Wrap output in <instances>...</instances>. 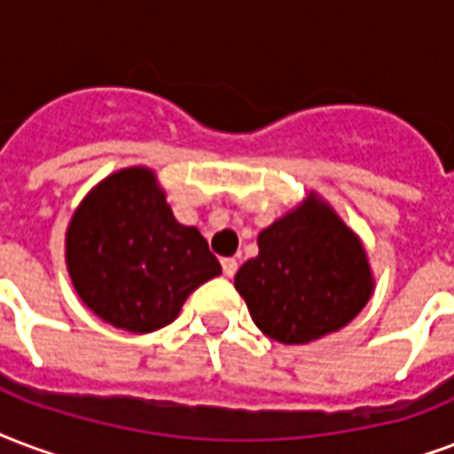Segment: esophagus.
Here are the masks:
<instances>
[{"mask_svg": "<svg viewBox=\"0 0 454 454\" xmlns=\"http://www.w3.org/2000/svg\"><path fill=\"white\" fill-rule=\"evenodd\" d=\"M221 266H223V276H228V278H233L235 271H238V262L233 257L221 259Z\"/></svg>", "mask_w": 454, "mask_h": 454, "instance_id": "34e87169", "label": "esophagus"}]
</instances>
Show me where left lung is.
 I'll list each match as a JSON object with an SVG mask.
<instances>
[{"instance_id": "8db88e82", "label": "left lung", "mask_w": 454, "mask_h": 454, "mask_svg": "<svg viewBox=\"0 0 454 454\" xmlns=\"http://www.w3.org/2000/svg\"><path fill=\"white\" fill-rule=\"evenodd\" d=\"M257 245V257L235 273V290L273 340H319L348 326L372 297L364 245L317 192L264 228Z\"/></svg>"}]
</instances>
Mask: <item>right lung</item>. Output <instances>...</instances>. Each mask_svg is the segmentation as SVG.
Listing matches in <instances>:
<instances>
[{
    "label": "right lung",
    "mask_w": 454,
    "mask_h": 454,
    "mask_svg": "<svg viewBox=\"0 0 454 454\" xmlns=\"http://www.w3.org/2000/svg\"><path fill=\"white\" fill-rule=\"evenodd\" d=\"M66 266L88 309L130 333L171 324L190 293L221 273L202 233L176 221L145 166L106 176L78 204Z\"/></svg>",
    "instance_id": "1"
}]
</instances>
